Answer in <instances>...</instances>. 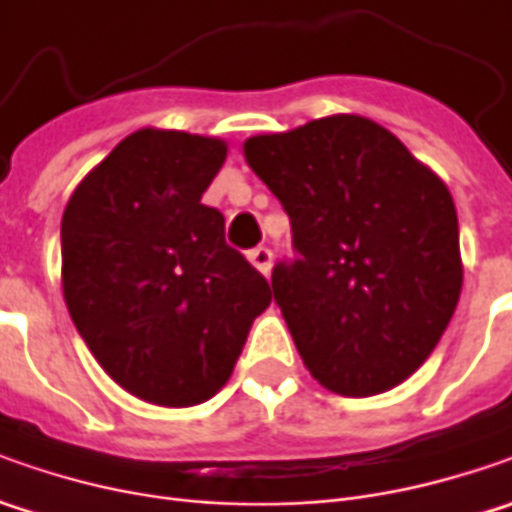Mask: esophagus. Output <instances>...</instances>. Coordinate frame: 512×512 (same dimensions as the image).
I'll list each match as a JSON object with an SVG mask.
<instances>
[{"instance_id":"1","label":"esophagus","mask_w":512,"mask_h":512,"mask_svg":"<svg viewBox=\"0 0 512 512\" xmlns=\"http://www.w3.org/2000/svg\"><path fill=\"white\" fill-rule=\"evenodd\" d=\"M247 259H250V265L256 267L259 273H270V265H273V250L265 245H259V247H253L250 253H247Z\"/></svg>"}]
</instances>
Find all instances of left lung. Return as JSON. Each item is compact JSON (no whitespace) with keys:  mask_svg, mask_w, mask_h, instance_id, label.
Listing matches in <instances>:
<instances>
[{"mask_svg":"<svg viewBox=\"0 0 512 512\" xmlns=\"http://www.w3.org/2000/svg\"><path fill=\"white\" fill-rule=\"evenodd\" d=\"M245 159L290 216L299 256L273 267L270 285L310 376L339 396L402 384L462 293L447 185L390 130L350 113L250 136Z\"/></svg>","mask_w":512,"mask_h":512,"instance_id":"left-lung-1","label":"left lung"}]
</instances>
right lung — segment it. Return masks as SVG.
<instances>
[{
  "instance_id": "right-lung-1",
  "label": "right lung",
  "mask_w": 512,
  "mask_h": 512,
  "mask_svg": "<svg viewBox=\"0 0 512 512\" xmlns=\"http://www.w3.org/2000/svg\"><path fill=\"white\" fill-rule=\"evenodd\" d=\"M222 139L136 130L73 190L62 216V290L96 362L136 399L207 402L230 379L267 279L225 242L202 193Z\"/></svg>"
}]
</instances>
